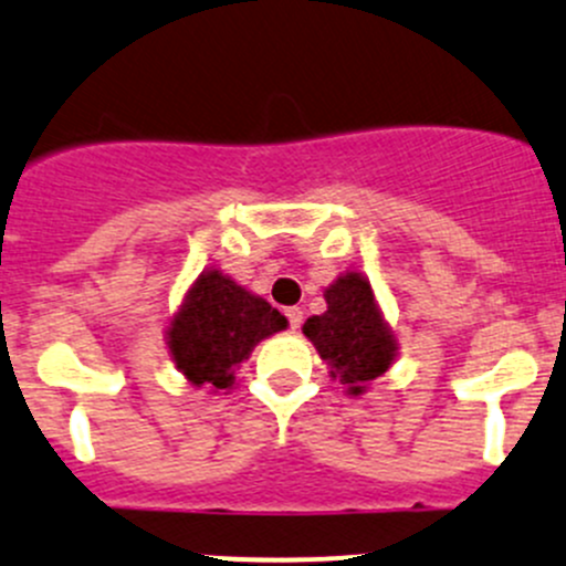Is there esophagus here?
Instances as JSON below:
<instances>
[{
  "instance_id": "esophagus-1",
  "label": "esophagus",
  "mask_w": 566,
  "mask_h": 566,
  "mask_svg": "<svg viewBox=\"0 0 566 566\" xmlns=\"http://www.w3.org/2000/svg\"><path fill=\"white\" fill-rule=\"evenodd\" d=\"M285 318H289L291 329H296L302 324V307H285Z\"/></svg>"
}]
</instances>
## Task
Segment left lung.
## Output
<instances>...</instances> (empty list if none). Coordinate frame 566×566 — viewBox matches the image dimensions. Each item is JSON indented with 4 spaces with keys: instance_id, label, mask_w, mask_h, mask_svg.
Masks as SVG:
<instances>
[{
    "instance_id": "obj_1",
    "label": "left lung",
    "mask_w": 566,
    "mask_h": 566,
    "mask_svg": "<svg viewBox=\"0 0 566 566\" xmlns=\"http://www.w3.org/2000/svg\"><path fill=\"white\" fill-rule=\"evenodd\" d=\"M326 311L302 326L318 357L329 365V376L348 395H363L373 378L384 376L398 357V340L384 322L363 272H346L324 291Z\"/></svg>"
}]
</instances>
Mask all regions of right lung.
I'll return each mask as SVG.
<instances>
[{"label":"right lung","instance_id":"add662e5","mask_svg":"<svg viewBox=\"0 0 566 566\" xmlns=\"http://www.w3.org/2000/svg\"><path fill=\"white\" fill-rule=\"evenodd\" d=\"M285 326V316L270 302L250 294L220 270H207L190 285L179 313H174L166 332L168 352L193 387L218 392L234 384V368L264 337Z\"/></svg>","mask_w":566,"mask_h":566}]
</instances>
